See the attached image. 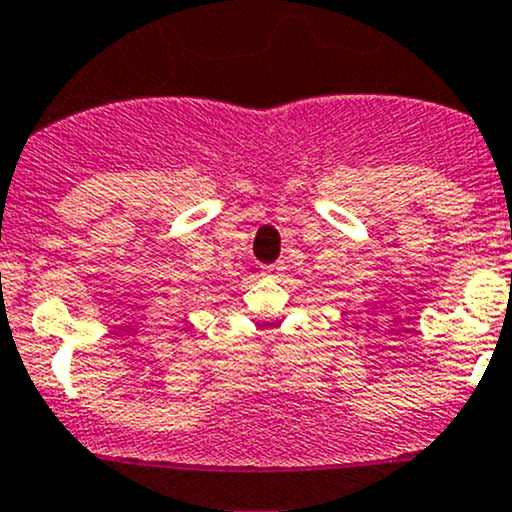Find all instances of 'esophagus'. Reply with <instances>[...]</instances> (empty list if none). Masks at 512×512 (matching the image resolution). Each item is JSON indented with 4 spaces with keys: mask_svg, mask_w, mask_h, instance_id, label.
Segmentation results:
<instances>
[{
    "mask_svg": "<svg viewBox=\"0 0 512 512\" xmlns=\"http://www.w3.org/2000/svg\"><path fill=\"white\" fill-rule=\"evenodd\" d=\"M281 272H284V267H281V264H264V267L260 269V274L264 276V279H276V276H281Z\"/></svg>",
    "mask_w": 512,
    "mask_h": 512,
    "instance_id": "1",
    "label": "esophagus"
}]
</instances>
